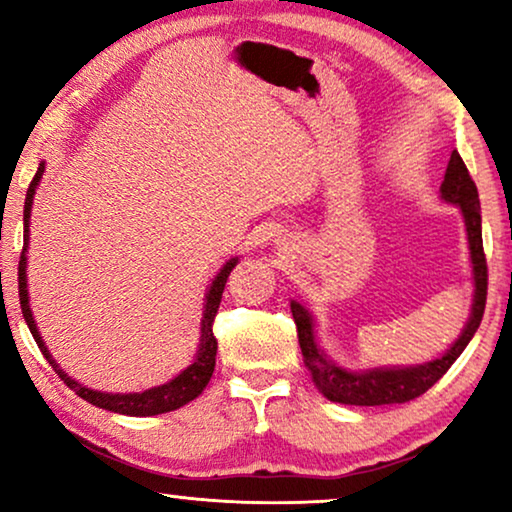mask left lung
I'll return each mask as SVG.
<instances>
[{"mask_svg": "<svg viewBox=\"0 0 512 512\" xmlns=\"http://www.w3.org/2000/svg\"><path fill=\"white\" fill-rule=\"evenodd\" d=\"M440 198L450 205L461 209L466 223L468 249H471L473 263V305L471 317H468L464 331L457 342L447 349L438 359L417 363V366H389V368H368V370H349L328 359L324 349L317 345L314 335V319L310 310L298 300H291L293 321L298 328L300 352L307 370H310L312 382L324 394L328 401L342 405H391L408 403L412 398L422 396L429 391L440 377H443L459 354L464 352L468 342L478 331L482 314L487 303V261L482 251V216H480V198L475 181L468 174L464 160L457 151H452L450 163L443 184H440Z\"/></svg>", "mask_w": 512, "mask_h": 512, "instance_id": "1", "label": "left lung"}]
</instances>
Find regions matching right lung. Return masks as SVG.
<instances>
[{"label": "right lung", "mask_w": 512, "mask_h": 512, "mask_svg": "<svg viewBox=\"0 0 512 512\" xmlns=\"http://www.w3.org/2000/svg\"><path fill=\"white\" fill-rule=\"evenodd\" d=\"M44 177V163L39 165L37 174H34L30 188H27V198H25V209H23V254H20L18 261V296H20V307H23V317L27 321V328H30L34 342H37L41 354L46 356V361L51 363L55 373L60 375V380L67 384L69 389L74 391L76 396H81L83 401L97 405L102 410H111L118 412V415H130V417H151V415H163V412L177 410L181 405L191 403L193 398H198L202 391H205L207 382L212 380L214 366H216V338L212 331L214 317L219 312L221 305V296L223 289H226L228 275L230 270L237 265V258H230V261L223 265L219 270V275L212 279L209 289L205 293V310H202V321H200V345H198V354L191 366L174 377V380L160 384V387H151L146 391H135V394H107V391H95L88 389L72 380L65 370H62L55 359L48 352V347L41 340L37 321L32 317L30 310V296H27V244H30V212H32V200H34V191H37L39 181Z\"/></svg>", "instance_id": "1"}]
</instances>
